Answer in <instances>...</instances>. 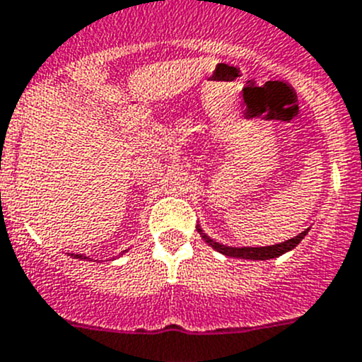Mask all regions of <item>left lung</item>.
I'll list each match as a JSON object with an SVG mask.
<instances>
[{
  "mask_svg": "<svg viewBox=\"0 0 362 362\" xmlns=\"http://www.w3.org/2000/svg\"><path fill=\"white\" fill-rule=\"evenodd\" d=\"M197 231L201 233V237H203L204 240H206L208 244L214 247V250L218 251V253L226 255V257H233V258H244V260H269V258L280 257V255L294 250V247H296L298 244L301 242V238L309 233V230H305V231H301L300 235H296V237L289 238V240H285V242H280V244H273V246L231 247V246H224V244H221V242H215L214 238L208 237V235L201 230V226H199V224H197Z\"/></svg>",
  "mask_w": 362,
  "mask_h": 362,
  "instance_id": "8db88e82",
  "label": "left lung"
}]
</instances>
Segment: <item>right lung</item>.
<instances>
[{
    "label": "right lung",
    "mask_w": 362,
    "mask_h": 362,
    "mask_svg": "<svg viewBox=\"0 0 362 362\" xmlns=\"http://www.w3.org/2000/svg\"><path fill=\"white\" fill-rule=\"evenodd\" d=\"M71 257L73 258H81V260H86V258H88V257H84V255H75V253H71Z\"/></svg>",
    "instance_id": "obj_1"
}]
</instances>
